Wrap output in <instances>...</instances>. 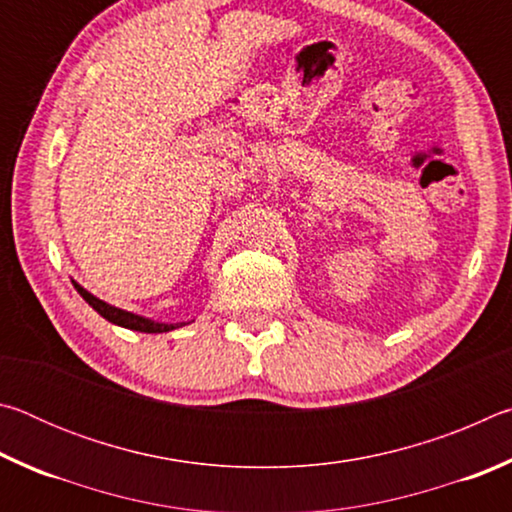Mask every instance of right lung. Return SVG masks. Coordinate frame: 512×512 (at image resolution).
I'll use <instances>...</instances> for the list:
<instances>
[{"label":"right lung","instance_id":"obj_1","mask_svg":"<svg viewBox=\"0 0 512 512\" xmlns=\"http://www.w3.org/2000/svg\"><path fill=\"white\" fill-rule=\"evenodd\" d=\"M74 289L81 293V298L88 302V305L101 314L110 323H115L119 327H126V329H135V332H146V334H162V332H169V329H176V327H183L185 323H176V325H167V323H155V320H149L144 316H137L131 314V311H124V309H117L108 305V302L99 300L97 296H92L90 291H85L81 284L74 282Z\"/></svg>","mask_w":512,"mask_h":512}]
</instances>
